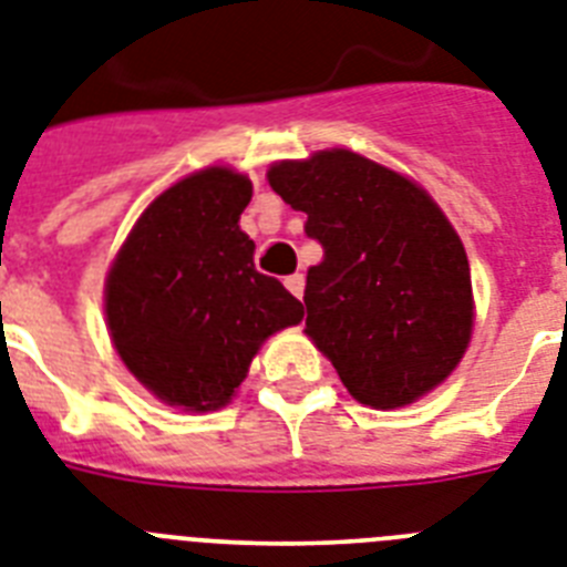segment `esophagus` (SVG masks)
<instances>
[{"label": "esophagus", "mask_w": 567, "mask_h": 567, "mask_svg": "<svg viewBox=\"0 0 567 567\" xmlns=\"http://www.w3.org/2000/svg\"><path fill=\"white\" fill-rule=\"evenodd\" d=\"M285 288L293 293V297H302V291H306V276L302 274H291L288 279H285Z\"/></svg>", "instance_id": "obj_1"}]
</instances>
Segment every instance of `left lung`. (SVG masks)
I'll list each match as a JSON object with an SVG mask.
<instances>
[{
	"label": "left lung",
	"instance_id": "left-lung-1",
	"mask_svg": "<svg viewBox=\"0 0 567 567\" xmlns=\"http://www.w3.org/2000/svg\"><path fill=\"white\" fill-rule=\"evenodd\" d=\"M270 186L323 247L308 268L306 334L361 404L402 408L449 379L472 338V276L440 206L352 151L276 163Z\"/></svg>",
	"mask_w": 567,
	"mask_h": 567
}]
</instances>
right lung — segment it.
Segmentation results:
<instances>
[{
    "instance_id": "obj_1",
    "label": "right lung",
    "mask_w": 567,
    "mask_h": 567,
    "mask_svg": "<svg viewBox=\"0 0 567 567\" xmlns=\"http://www.w3.org/2000/svg\"><path fill=\"white\" fill-rule=\"evenodd\" d=\"M250 179L206 168L142 212L107 276L110 338L163 402L212 411L247 375L259 347L302 320V302L252 265L238 218Z\"/></svg>"
}]
</instances>
